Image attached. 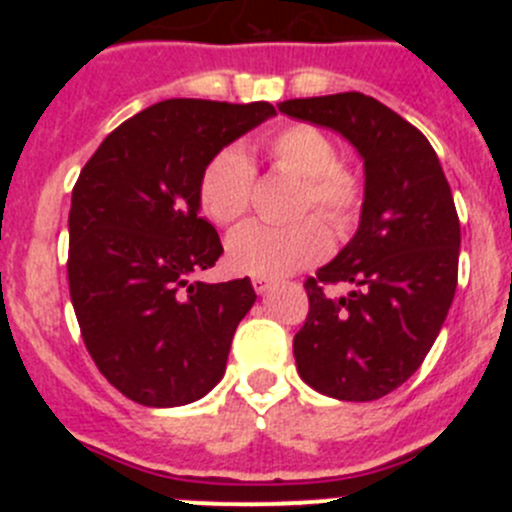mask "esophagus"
Wrapping results in <instances>:
<instances>
[{"label": "esophagus", "instance_id": "obj_1", "mask_svg": "<svg viewBox=\"0 0 512 512\" xmlns=\"http://www.w3.org/2000/svg\"><path fill=\"white\" fill-rule=\"evenodd\" d=\"M251 284H253V289L259 292V295H264V292H269L271 284H274V282H271V279H266V277H253Z\"/></svg>", "mask_w": 512, "mask_h": 512}]
</instances>
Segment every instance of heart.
<instances>
[{"mask_svg":"<svg viewBox=\"0 0 512 512\" xmlns=\"http://www.w3.org/2000/svg\"><path fill=\"white\" fill-rule=\"evenodd\" d=\"M264 148L279 174L300 182L295 215L312 210L336 228L354 223L364 187L359 174L338 161L336 146L323 130L295 122L271 133ZM251 194L253 166L238 148L215 153L202 169L197 184L200 207L220 228H230L243 220L251 207ZM328 248V230L315 217H305L284 228L246 225L230 235L228 264L230 269L251 277H287L292 271L323 259Z\"/></svg>","mask_w":512,"mask_h":512,"instance_id":"1","label":"heart"}]
</instances>
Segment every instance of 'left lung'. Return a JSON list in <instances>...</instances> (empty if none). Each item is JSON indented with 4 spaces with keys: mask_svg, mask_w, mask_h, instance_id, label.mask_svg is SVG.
<instances>
[{
    "mask_svg": "<svg viewBox=\"0 0 512 512\" xmlns=\"http://www.w3.org/2000/svg\"><path fill=\"white\" fill-rule=\"evenodd\" d=\"M279 112L336 130L364 158L359 230L305 282L297 372L320 395L379 400L418 372L449 315L461 246L451 187L428 138L374 97L287 99ZM338 281L355 289L336 301L324 284Z\"/></svg>",
    "mask_w": 512,
    "mask_h": 512,
    "instance_id": "left-lung-1",
    "label": "left lung"
}]
</instances>
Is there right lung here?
<instances>
[{
  "mask_svg": "<svg viewBox=\"0 0 512 512\" xmlns=\"http://www.w3.org/2000/svg\"><path fill=\"white\" fill-rule=\"evenodd\" d=\"M274 115L269 102L166 99L112 130L81 169L71 302L97 369L138 405H187L223 379L256 292L248 277L192 282L223 253L197 184L215 153Z\"/></svg>",
  "mask_w": 512,
  "mask_h": 512,
  "instance_id": "obj_1",
  "label": "right lung"
}]
</instances>
